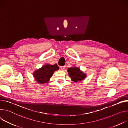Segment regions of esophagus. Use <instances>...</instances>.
<instances>
[{
  "label": "esophagus",
  "mask_w": 128,
  "mask_h": 128,
  "mask_svg": "<svg viewBox=\"0 0 128 128\" xmlns=\"http://www.w3.org/2000/svg\"><path fill=\"white\" fill-rule=\"evenodd\" d=\"M60 68H61V70H64L65 69V66H61V67H60Z\"/></svg>",
  "instance_id": "1"
}]
</instances>
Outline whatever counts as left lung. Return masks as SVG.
Returning a JSON list of instances; mask_svg holds the SVG:
<instances>
[{"label": "left lung", "instance_id": "8db88e82", "mask_svg": "<svg viewBox=\"0 0 128 128\" xmlns=\"http://www.w3.org/2000/svg\"><path fill=\"white\" fill-rule=\"evenodd\" d=\"M69 76L71 78V80L74 82L81 81L84 80L86 77V75L83 73L80 68L74 66L68 69Z\"/></svg>", "mask_w": 128, "mask_h": 128}]
</instances>
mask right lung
Listing matches in <instances>:
<instances>
[{
    "label": "right lung",
    "mask_w": 128,
    "mask_h": 128,
    "mask_svg": "<svg viewBox=\"0 0 128 128\" xmlns=\"http://www.w3.org/2000/svg\"><path fill=\"white\" fill-rule=\"evenodd\" d=\"M59 69V67L56 64H45L41 68L35 70L34 76L38 83H47L52 76L54 72Z\"/></svg>",
    "instance_id": "1"
}]
</instances>
